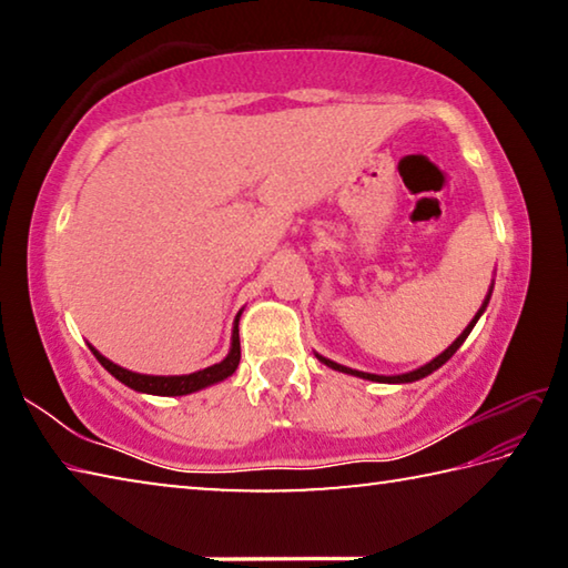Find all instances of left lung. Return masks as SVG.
Listing matches in <instances>:
<instances>
[{
  "mask_svg": "<svg viewBox=\"0 0 568 568\" xmlns=\"http://www.w3.org/2000/svg\"><path fill=\"white\" fill-rule=\"evenodd\" d=\"M491 293H494V283H491V287H488V295H486V301H484V305L478 307V313L474 315V321H470L466 328H464V333L458 335V338L448 345V348L440 353V355H436L434 361L430 363H426V365H420V368H416V371H410V373H400V376H376V373H363V371H353V368H348V365H341V363H335V361H331V358H323V355H318L315 353V358H318L321 363H325L328 365V368H333V371H341V373H348V376H355V378H365V381H376V383H413V381H420V378H426V376H430V373L434 371H438L440 365H444L448 358H454V353L460 348V345H464V341L468 338V333L474 331V325H476V321L480 318V315H484V311H486V305H488V301H491Z\"/></svg>",
  "mask_w": 568,
  "mask_h": 568,
  "instance_id": "left-lung-1",
  "label": "left lung"
}]
</instances>
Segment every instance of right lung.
Instances as JSON below:
<instances>
[{
	"mask_svg": "<svg viewBox=\"0 0 568 568\" xmlns=\"http://www.w3.org/2000/svg\"><path fill=\"white\" fill-rule=\"evenodd\" d=\"M237 323H240V313L235 315V325H233V338H230V351L220 363L210 365V368L187 373V376H148V373H134L122 368V365L112 363L110 358L90 345V351L94 353V358L102 363V368L112 373L114 378L124 386L138 390V393H150V396H187V393L203 390L207 386H215V383L230 378L240 363V333H237Z\"/></svg>",
	"mask_w": 568,
	"mask_h": 568,
	"instance_id": "add662e5",
	"label": "right lung"
}]
</instances>
